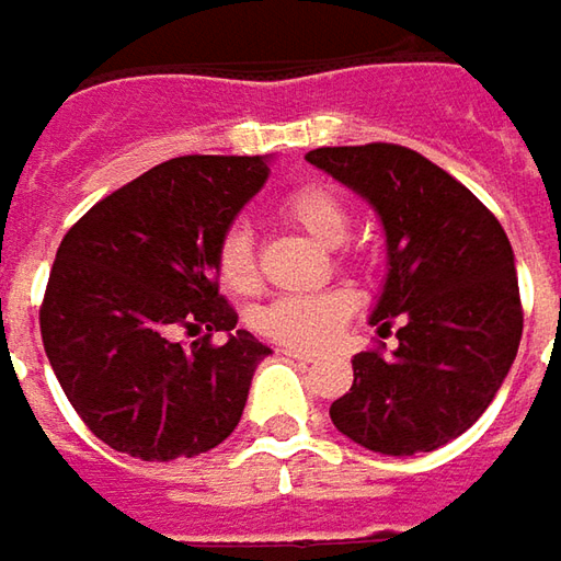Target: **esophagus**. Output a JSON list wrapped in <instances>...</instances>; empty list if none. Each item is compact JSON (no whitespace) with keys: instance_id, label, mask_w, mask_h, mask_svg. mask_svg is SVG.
I'll list each match as a JSON object with an SVG mask.
<instances>
[{"instance_id":"34e87169","label":"esophagus","mask_w":561,"mask_h":561,"mask_svg":"<svg viewBox=\"0 0 561 561\" xmlns=\"http://www.w3.org/2000/svg\"><path fill=\"white\" fill-rule=\"evenodd\" d=\"M284 356L296 358V362H314L318 353H309V350H284Z\"/></svg>"}]
</instances>
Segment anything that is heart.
<instances>
[{
  "label": "heart",
  "mask_w": 561,
  "mask_h": 561,
  "mask_svg": "<svg viewBox=\"0 0 561 561\" xmlns=\"http://www.w3.org/2000/svg\"><path fill=\"white\" fill-rule=\"evenodd\" d=\"M284 218L299 230H306L321 247H336L350 233V211L324 186H299L280 203ZM218 277L230 293H252L259 284L255 271V243L247 227L233 225L221 237L218 247ZM356 309L353 293L318 290L293 293L271 299L262 312L255 314V328L284 346H324L331 336L350 321Z\"/></svg>",
  "instance_id": "b5f03b06"
}]
</instances>
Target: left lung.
Instances as JSON below:
<instances>
[{"label":"left lung","instance_id":"1","mask_svg":"<svg viewBox=\"0 0 561 561\" xmlns=\"http://www.w3.org/2000/svg\"><path fill=\"white\" fill-rule=\"evenodd\" d=\"M306 162L375 208L387 274L371 324H397V350L353 358V387L331 421L350 440L415 456L456 440L500 393L522 340V299L506 230L424 156L393 146H324Z\"/></svg>","mask_w":561,"mask_h":561}]
</instances>
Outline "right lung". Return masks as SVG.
I'll return each instance as SVG.
<instances>
[{
  "label": "right lung",
  "instance_id": "1",
  "mask_svg": "<svg viewBox=\"0 0 561 561\" xmlns=\"http://www.w3.org/2000/svg\"><path fill=\"white\" fill-rule=\"evenodd\" d=\"M268 174V156L171 159L65 233L39 309L43 346L77 415L112 449L193 459L240 424L271 350L237 331L218 247ZM178 327L204 336L184 351ZM215 330L228 334L221 347L207 343Z\"/></svg>",
  "mask_w": 561,
  "mask_h": 561
}]
</instances>
